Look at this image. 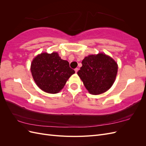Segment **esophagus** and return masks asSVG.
Masks as SVG:
<instances>
[{"mask_svg": "<svg viewBox=\"0 0 146 146\" xmlns=\"http://www.w3.org/2000/svg\"><path fill=\"white\" fill-rule=\"evenodd\" d=\"M78 68H76V69H75V71H76V73H77L78 72Z\"/></svg>", "mask_w": 146, "mask_h": 146, "instance_id": "34e87169", "label": "esophagus"}]
</instances>
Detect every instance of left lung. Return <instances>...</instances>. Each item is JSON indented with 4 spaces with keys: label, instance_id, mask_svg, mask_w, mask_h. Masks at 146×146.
<instances>
[{
    "label": "left lung",
    "instance_id": "left-lung-1",
    "mask_svg": "<svg viewBox=\"0 0 146 146\" xmlns=\"http://www.w3.org/2000/svg\"><path fill=\"white\" fill-rule=\"evenodd\" d=\"M77 74L90 93L98 95L111 87L117 72V64L105 54L91 55L85 57Z\"/></svg>",
    "mask_w": 146,
    "mask_h": 146
}]
</instances>
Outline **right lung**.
<instances>
[{"instance_id":"add662e5","label":"right lung","mask_w":146,"mask_h":146,"mask_svg":"<svg viewBox=\"0 0 146 146\" xmlns=\"http://www.w3.org/2000/svg\"><path fill=\"white\" fill-rule=\"evenodd\" d=\"M31 72L35 83L48 93H58L69 78L75 73L68 61L61 59L58 53H42L35 57L31 64Z\"/></svg>"}]
</instances>
